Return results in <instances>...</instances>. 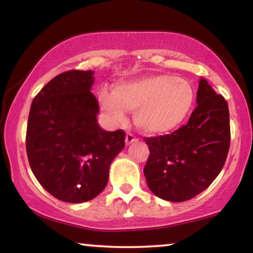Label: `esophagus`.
I'll use <instances>...</instances> for the list:
<instances>
[{"label":"esophagus","instance_id":"obj_1","mask_svg":"<svg viewBox=\"0 0 253 253\" xmlns=\"http://www.w3.org/2000/svg\"><path fill=\"white\" fill-rule=\"evenodd\" d=\"M137 138H136V136H134V134H132V133H126V143L129 145V144H131V143H133L134 140H136Z\"/></svg>","mask_w":253,"mask_h":253}]
</instances>
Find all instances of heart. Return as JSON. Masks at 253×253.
Returning a JSON list of instances; mask_svg holds the SVG:
<instances>
[{"label": "heart", "mask_w": 253, "mask_h": 253, "mask_svg": "<svg viewBox=\"0 0 253 253\" xmlns=\"http://www.w3.org/2000/svg\"><path fill=\"white\" fill-rule=\"evenodd\" d=\"M100 107L114 122L126 120L133 112L134 124L144 132L167 133L178 127L191 113L195 92L185 79L159 74L121 81L114 89L98 91Z\"/></svg>", "instance_id": "1"}]
</instances>
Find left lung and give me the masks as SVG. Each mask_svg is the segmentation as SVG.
<instances>
[{"mask_svg": "<svg viewBox=\"0 0 253 253\" xmlns=\"http://www.w3.org/2000/svg\"><path fill=\"white\" fill-rule=\"evenodd\" d=\"M198 106L189 122L165 136L144 138L150 157L147 185L159 198L185 202L209 188L226 162L230 146L228 103L206 79H200Z\"/></svg>", "mask_w": 253, "mask_h": 253, "instance_id": "obj_1", "label": "left lung"}]
</instances>
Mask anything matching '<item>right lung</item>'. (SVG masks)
<instances>
[{
    "label": "right lung",
    "mask_w": 253,
    "mask_h": 253,
    "mask_svg": "<svg viewBox=\"0 0 253 253\" xmlns=\"http://www.w3.org/2000/svg\"><path fill=\"white\" fill-rule=\"evenodd\" d=\"M93 71L70 70L44 85L31 105L26 152L38 182L55 198L84 203L106 188L109 167L124 148L123 130L98 124Z\"/></svg>",
    "instance_id": "add662e5"
}]
</instances>
